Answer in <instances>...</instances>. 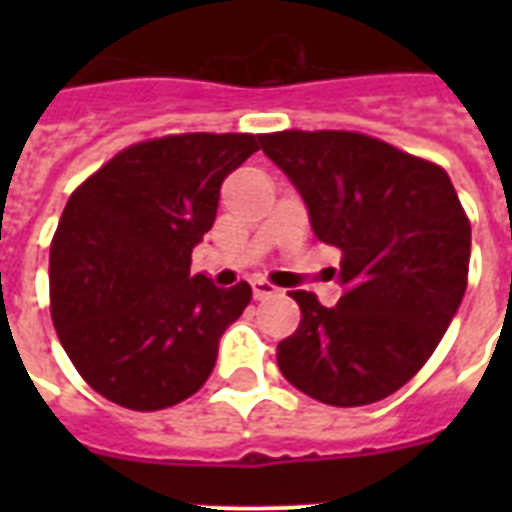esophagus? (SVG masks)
Instances as JSON below:
<instances>
[{
	"instance_id": "obj_1",
	"label": "esophagus",
	"mask_w": 512,
	"mask_h": 512,
	"mask_svg": "<svg viewBox=\"0 0 512 512\" xmlns=\"http://www.w3.org/2000/svg\"><path fill=\"white\" fill-rule=\"evenodd\" d=\"M252 292H255V300H265V297H276L279 289L268 284L265 279H252Z\"/></svg>"
}]
</instances>
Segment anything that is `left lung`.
Here are the masks:
<instances>
[{"instance_id":"obj_1","label":"left lung","mask_w":512,"mask_h":512,"mask_svg":"<svg viewBox=\"0 0 512 512\" xmlns=\"http://www.w3.org/2000/svg\"><path fill=\"white\" fill-rule=\"evenodd\" d=\"M303 196L316 239L342 252V297L324 308L289 292L303 319L279 342V369L329 406L388 398L420 372L457 316L470 223L441 167L358 132L260 135Z\"/></svg>"}]
</instances>
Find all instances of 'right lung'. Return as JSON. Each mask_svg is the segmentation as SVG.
<instances>
[{
	"label": "right lung",
	"mask_w": 512,
	"mask_h": 512,
	"mask_svg": "<svg viewBox=\"0 0 512 512\" xmlns=\"http://www.w3.org/2000/svg\"><path fill=\"white\" fill-rule=\"evenodd\" d=\"M257 135L188 132L124 148L68 199L50 247L52 324L92 390L127 409H167L207 382L220 337L252 287L191 276L220 185Z\"/></svg>",
	"instance_id": "right-lung-1"
}]
</instances>
